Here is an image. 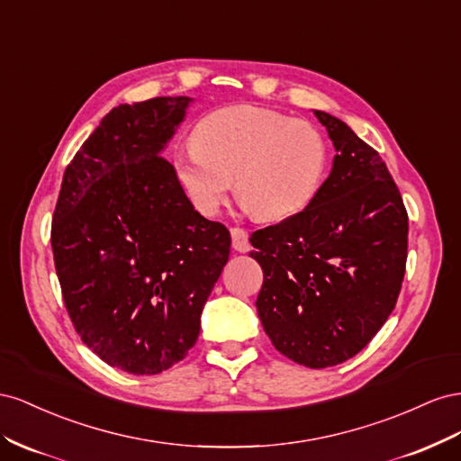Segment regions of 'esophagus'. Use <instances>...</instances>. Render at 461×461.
I'll use <instances>...</instances> for the list:
<instances>
[{
    "label": "esophagus",
    "instance_id": "34e87169",
    "mask_svg": "<svg viewBox=\"0 0 461 461\" xmlns=\"http://www.w3.org/2000/svg\"><path fill=\"white\" fill-rule=\"evenodd\" d=\"M231 245L235 251L247 253L251 249V243H249V233L243 228H231Z\"/></svg>",
    "mask_w": 461,
    "mask_h": 461
}]
</instances>
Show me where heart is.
<instances>
[{
	"label": "heart",
	"instance_id": "heart-1",
	"mask_svg": "<svg viewBox=\"0 0 461 461\" xmlns=\"http://www.w3.org/2000/svg\"><path fill=\"white\" fill-rule=\"evenodd\" d=\"M191 150L174 158L176 176L203 216H216L235 193L255 218L282 221L317 196L328 162L322 135L307 122L240 104L204 115Z\"/></svg>",
	"mask_w": 461,
	"mask_h": 461
}]
</instances>
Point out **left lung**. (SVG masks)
I'll return each instance as SVG.
<instances>
[{"instance_id": "left-lung-1", "label": "left lung", "mask_w": 461, "mask_h": 461, "mask_svg": "<svg viewBox=\"0 0 461 461\" xmlns=\"http://www.w3.org/2000/svg\"><path fill=\"white\" fill-rule=\"evenodd\" d=\"M334 142L312 203L251 235L265 280L258 319L287 359L326 369L357 355L396 307L407 260V210L378 152L326 112Z\"/></svg>"}]
</instances>
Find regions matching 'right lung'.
Instances as JSON below:
<instances>
[{
  "label": "right lung",
  "mask_w": 461,
  "mask_h": 461,
  "mask_svg": "<svg viewBox=\"0 0 461 461\" xmlns=\"http://www.w3.org/2000/svg\"><path fill=\"white\" fill-rule=\"evenodd\" d=\"M189 96L113 108L63 174L51 251L65 309L83 344L131 375L185 357L230 257L220 221L193 208L160 156Z\"/></svg>",
  "instance_id": "1"
}]
</instances>
